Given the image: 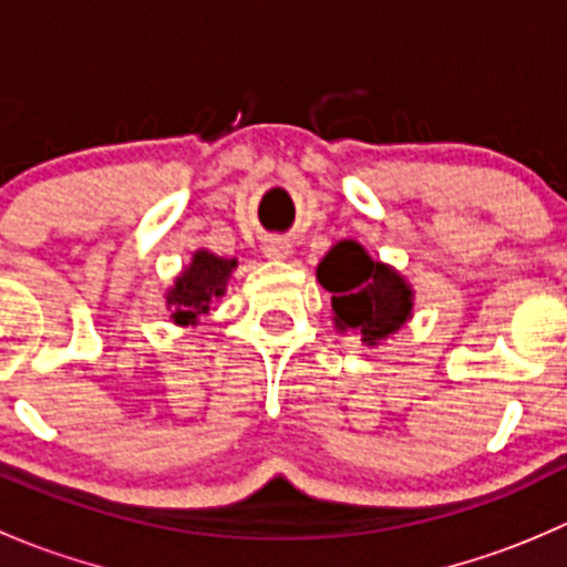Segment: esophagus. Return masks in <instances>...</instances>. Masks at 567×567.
<instances>
[{"mask_svg": "<svg viewBox=\"0 0 567 567\" xmlns=\"http://www.w3.org/2000/svg\"><path fill=\"white\" fill-rule=\"evenodd\" d=\"M261 252L267 258H287L289 252H292V245H289V239H280V236H269V239H264Z\"/></svg>", "mask_w": 567, "mask_h": 567, "instance_id": "1", "label": "esophagus"}]
</instances>
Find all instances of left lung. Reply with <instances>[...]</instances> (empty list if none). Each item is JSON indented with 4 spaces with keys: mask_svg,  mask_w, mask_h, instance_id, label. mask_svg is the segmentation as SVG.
<instances>
[{
    "mask_svg": "<svg viewBox=\"0 0 567 567\" xmlns=\"http://www.w3.org/2000/svg\"><path fill=\"white\" fill-rule=\"evenodd\" d=\"M317 280L331 292L337 331H355L368 348L412 320V284L390 264L373 261L359 241H337L317 267Z\"/></svg>",
    "mask_w": 567,
    "mask_h": 567,
    "instance_id": "8db88e82",
    "label": "left lung"
}]
</instances>
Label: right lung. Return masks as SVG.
Masks as SVG:
<instances>
[{
    "mask_svg": "<svg viewBox=\"0 0 567 567\" xmlns=\"http://www.w3.org/2000/svg\"><path fill=\"white\" fill-rule=\"evenodd\" d=\"M234 269L236 258L214 256L208 250L194 252L192 264L181 269V275L166 292V309L172 311V322L181 328L197 326L199 317L212 311L214 300L225 295Z\"/></svg>",
    "mask_w": 567,
    "mask_h": 567,
    "instance_id": "right-lung-1",
    "label": "right lung"
}]
</instances>
